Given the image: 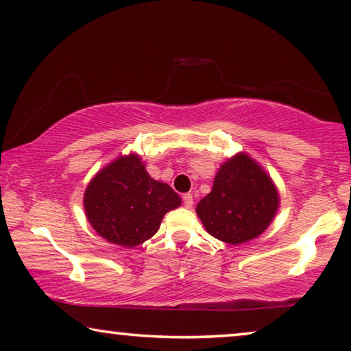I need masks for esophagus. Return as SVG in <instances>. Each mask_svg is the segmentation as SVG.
<instances>
[{"label": "esophagus", "instance_id": "esophagus-1", "mask_svg": "<svg viewBox=\"0 0 351 351\" xmlns=\"http://www.w3.org/2000/svg\"><path fill=\"white\" fill-rule=\"evenodd\" d=\"M182 199H183V206H185L186 208H191V207H193V204H194V201H193V194H190V193L183 194Z\"/></svg>", "mask_w": 351, "mask_h": 351}]
</instances>
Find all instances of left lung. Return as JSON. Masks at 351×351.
Listing matches in <instances>:
<instances>
[{
  "label": "left lung",
  "instance_id": "8db88e82",
  "mask_svg": "<svg viewBox=\"0 0 351 351\" xmlns=\"http://www.w3.org/2000/svg\"><path fill=\"white\" fill-rule=\"evenodd\" d=\"M279 208V191L254 158L239 152L219 166L212 191L196 206L210 235L228 245L257 239Z\"/></svg>",
  "mask_w": 351,
  "mask_h": 351
}]
</instances>
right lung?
Returning a JSON list of instances; mask_svg holds the SVG:
<instances>
[{"label":"right lung","mask_w":351,"mask_h":351,"mask_svg":"<svg viewBox=\"0 0 351 351\" xmlns=\"http://www.w3.org/2000/svg\"><path fill=\"white\" fill-rule=\"evenodd\" d=\"M182 204L168 183L154 180L138 154L121 155L86 186L89 224L112 245L134 247L157 234L161 219Z\"/></svg>","instance_id":"right-lung-1"}]
</instances>
